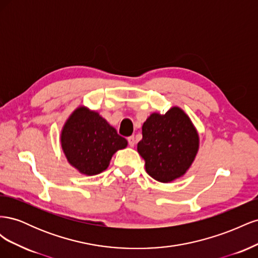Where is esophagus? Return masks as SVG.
I'll use <instances>...</instances> for the list:
<instances>
[{
  "mask_svg": "<svg viewBox=\"0 0 258 258\" xmlns=\"http://www.w3.org/2000/svg\"><path fill=\"white\" fill-rule=\"evenodd\" d=\"M128 143H129V145H130L131 147H134V146H135V144H136V140H135V137H134V136H131V137H129V138H128Z\"/></svg>",
  "mask_w": 258,
  "mask_h": 258,
  "instance_id": "1",
  "label": "esophagus"
}]
</instances>
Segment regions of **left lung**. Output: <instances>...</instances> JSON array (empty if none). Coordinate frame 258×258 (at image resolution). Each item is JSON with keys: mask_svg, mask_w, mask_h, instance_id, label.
Listing matches in <instances>:
<instances>
[{"mask_svg": "<svg viewBox=\"0 0 258 258\" xmlns=\"http://www.w3.org/2000/svg\"><path fill=\"white\" fill-rule=\"evenodd\" d=\"M142 136L138 152L145 160L146 172L162 183L182 176L198 151L197 131L178 107L165 115L152 114L143 123Z\"/></svg>", "mask_w": 258, "mask_h": 258, "instance_id": "obj_1", "label": "left lung"}]
</instances>
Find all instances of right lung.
I'll return each instance as SVG.
<instances>
[{
  "label": "right lung",
  "mask_w": 258,
  "mask_h": 258,
  "mask_svg": "<svg viewBox=\"0 0 258 258\" xmlns=\"http://www.w3.org/2000/svg\"><path fill=\"white\" fill-rule=\"evenodd\" d=\"M61 146L80 172L96 175L108 167L115 152L127 146V140L98 113L79 107L62 129Z\"/></svg>",
  "instance_id": "add662e5"
}]
</instances>
